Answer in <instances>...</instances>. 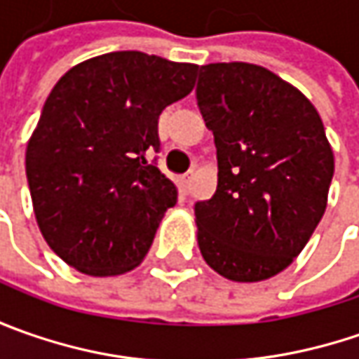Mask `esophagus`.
Segmentation results:
<instances>
[{"instance_id": "esophagus-1", "label": "esophagus", "mask_w": 359, "mask_h": 359, "mask_svg": "<svg viewBox=\"0 0 359 359\" xmlns=\"http://www.w3.org/2000/svg\"><path fill=\"white\" fill-rule=\"evenodd\" d=\"M191 180H194V172L184 173V175H182V186L186 187V189H189V186H191Z\"/></svg>"}]
</instances>
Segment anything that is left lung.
Listing matches in <instances>:
<instances>
[{"instance_id":"8db88e82","label":"left lung","mask_w":359,"mask_h":359,"mask_svg":"<svg viewBox=\"0 0 359 359\" xmlns=\"http://www.w3.org/2000/svg\"><path fill=\"white\" fill-rule=\"evenodd\" d=\"M198 105L217 149V189L196 203L198 245L231 282L287 268L327 205L334 151L311 102L262 65H201Z\"/></svg>"}]
</instances>
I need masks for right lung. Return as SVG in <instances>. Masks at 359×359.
<instances>
[{"label":"right lung","instance_id":"add662e5","mask_svg":"<svg viewBox=\"0 0 359 359\" xmlns=\"http://www.w3.org/2000/svg\"><path fill=\"white\" fill-rule=\"evenodd\" d=\"M198 65L111 51L53 86L27 142L25 175L43 240L93 278L144 262L177 187L151 163L159 114L184 100Z\"/></svg>","mask_w":359,"mask_h":359}]
</instances>
